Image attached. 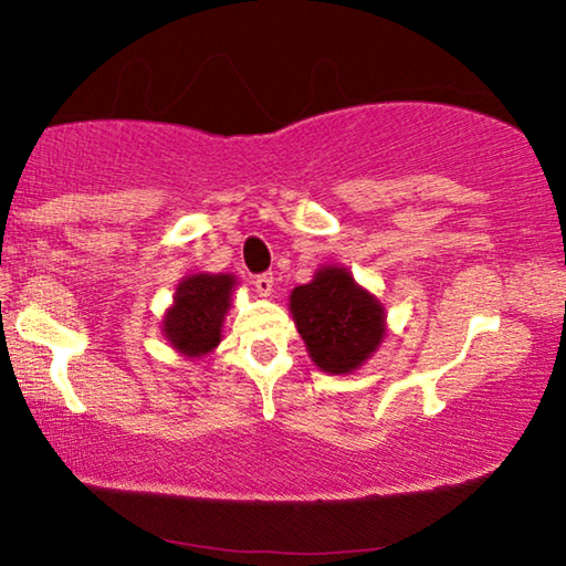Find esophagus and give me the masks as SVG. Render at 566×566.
Returning <instances> with one entry per match:
<instances>
[{"instance_id": "1", "label": "esophagus", "mask_w": 566, "mask_h": 566, "mask_svg": "<svg viewBox=\"0 0 566 566\" xmlns=\"http://www.w3.org/2000/svg\"><path fill=\"white\" fill-rule=\"evenodd\" d=\"M255 289L260 296H270L273 293V273H263V275H255Z\"/></svg>"}]
</instances>
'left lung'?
<instances>
[{"mask_svg": "<svg viewBox=\"0 0 566 566\" xmlns=\"http://www.w3.org/2000/svg\"><path fill=\"white\" fill-rule=\"evenodd\" d=\"M289 306L311 363L329 375L359 370L388 334L385 306L344 265L318 268Z\"/></svg>", "mask_w": 566, "mask_h": 566, "instance_id": "1", "label": "left lung"}]
</instances>
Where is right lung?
<instances>
[{"instance_id": "right-lung-1", "label": "right lung", "mask_w": 566, "mask_h": 566, "mask_svg": "<svg viewBox=\"0 0 566 566\" xmlns=\"http://www.w3.org/2000/svg\"><path fill=\"white\" fill-rule=\"evenodd\" d=\"M234 285L232 273H191L178 281L160 326L184 359H199L219 347Z\"/></svg>"}]
</instances>
